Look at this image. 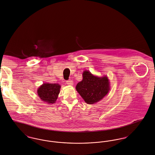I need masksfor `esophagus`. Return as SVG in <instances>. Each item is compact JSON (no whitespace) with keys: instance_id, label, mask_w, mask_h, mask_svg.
I'll use <instances>...</instances> for the list:
<instances>
[{"instance_id":"34e87169","label":"esophagus","mask_w":155,"mask_h":155,"mask_svg":"<svg viewBox=\"0 0 155 155\" xmlns=\"http://www.w3.org/2000/svg\"><path fill=\"white\" fill-rule=\"evenodd\" d=\"M66 84H68V85H73V81H71V79H69V80H68V81H66Z\"/></svg>"}]
</instances>
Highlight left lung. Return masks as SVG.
Masks as SVG:
<instances>
[{
    "label": "left lung",
    "instance_id": "1",
    "mask_svg": "<svg viewBox=\"0 0 155 155\" xmlns=\"http://www.w3.org/2000/svg\"><path fill=\"white\" fill-rule=\"evenodd\" d=\"M82 76L83 79L77 84L76 89L86 103L95 104L107 95L110 89L107 76L98 77L87 71H84Z\"/></svg>",
    "mask_w": 155,
    "mask_h": 155
}]
</instances>
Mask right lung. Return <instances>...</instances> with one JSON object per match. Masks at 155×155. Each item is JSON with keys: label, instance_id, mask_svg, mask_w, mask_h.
I'll use <instances>...</instances> for the list:
<instances>
[{"label": "right lung", "instance_id": "obj_1", "mask_svg": "<svg viewBox=\"0 0 155 155\" xmlns=\"http://www.w3.org/2000/svg\"><path fill=\"white\" fill-rule=\"evenodd\" d=\"M61 86L57 84L45 83L40 86L37 94L43 102L53 104L56 102Z\"/></svg>", "mask_w": 155, "mask_h": 155}]
</instances>
